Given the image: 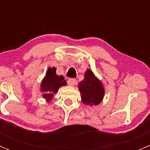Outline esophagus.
Returning <instances> with one entry per match:
<instances>
[{"label": "esophagus", "mask_w": 150, "mask_h": 150, "mask_svg": "<svg viewBox=\"0 0 150 150\" xmlns=\"http://www.w3.org/2000/svg\"><path fill=\"white\" fill-rule=\"evenodd\" d=\"M75 83H76V81H75V79H74V78H69L67 81V84L70 86H75Z\"/></svg>", "instance_id": "esophagus-1"}]
</instances>
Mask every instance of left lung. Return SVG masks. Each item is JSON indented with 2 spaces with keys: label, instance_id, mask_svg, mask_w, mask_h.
Instances as JSON below:
<instances>
[{
  "label": "left lung",
  "instance_id": "obj_1",
  "mask_svg": "<svg viewBox=\"0 0 150 150\" xmlns=\"http://www.w3.org/2000/svg\"><path fill=\"white\" fill-rule=\"evenodd\" d=\"M78 88L81 93L82 102L86 105H97L102 101L104 88L102 82L96 78L91 69L85 72L84 80L78 83Z\"/></svg>",
  "mask_w": 150,
  "mask_h": 150
}]
</instances>
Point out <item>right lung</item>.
<instances>
[{
  "label": "right lung",
  "mask_w": 150,
  "mask_h": 150,
  "mask_svg": "<svg viewBox=\"0 0 150 150\" xmlns=\"http://www.w3.org/2000/svg\"><path fill=\"white\" fill-rule=\"evenodd\" d=\"M56 70L57 68L55 67L48 68L40 85V91L43 93V97L48 102L52 99L54 94L58 91L60 87L67 85L64 77L57 75Z\"/></svg>",
  "instance_id": "right-lung-1"
}]
</instances>
